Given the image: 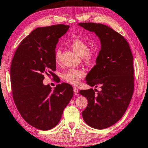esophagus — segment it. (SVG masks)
<instances>
[{"mask_svg": "<svg viewBox=\"0 0 148 148\" xmlns=\"http://www.w3.org/2000/svg\"><path fill=\"white\" fill-rule=\"evenodd\" d=\"M73 89H74V95H78V88H77L76 87H74Z\"/></svg>", "mask_w": 148, "mask_h": 148, "instance_id": "obj_1", "label": "esophagus"}]
</instances>
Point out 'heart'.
I'll return each instance as SVG.
<instances>
[{
  "label": "heart",
  "mask_w": 148,
  "mask_h": 148,
  "mask_svg": "<svg viewBox=\"0 0 148 148\" xmlns=\"http://www.w3.org/2000/svg\"><path fill=\"white\" fill-rule=\"evenodd\" d=\"M72 49L80 56L83 61L86 64H91L97 57V52L94 49H89V44L87 41L79 38H76L70 43ZM61 56L60 49H56L55 53V60L59 63ZM85 75L84 70L77 69H70L62 74V78L68 83L74 84H78L79 79Z\"/></svg>",
  "instance_id": "b5f03b06"
}]
</instances>
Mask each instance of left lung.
<instances>
[{
  "label": "left lung",
  "instance_id": "left-lung-1",
  "mask_svg": "<svg viewBox=\"0 0 148 148\" xmlns=\"http://www.w3.org/2000/svg\"><path fill=\"white\" fill-rule=\"evenodd\" d=\"M78 25L94 32L101 44L96 64L86 78L87 84L101 90L97 94L96 89L79 91L88 102L82 112L84 121L101 130L120 120L130 103L134 88L133 56L127 41L112 28L92 22Z\"/></svg>",
  "mask_w": 148,
  "mask_h": 148
}]
</instances>
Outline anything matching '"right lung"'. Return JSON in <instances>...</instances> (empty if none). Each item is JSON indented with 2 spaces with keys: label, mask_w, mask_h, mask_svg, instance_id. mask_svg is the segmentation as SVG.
I'll return each instance as SVG.
<instances>
[{
  "label": "right lung",
  "mask_w": 148,
  "mask_h": 148,
  "mask_svg": "<svg viewBox=\"0 0 148 148\" xmlns=\"http://www.w3.org/2000/svg\"><path fill=\"white\" fill-rule=\"evenodd\" d=\"M69 27L57 24L36 28L22 41L12 60L14 101L22 118L41 130L57 125L74 94L69 84H58L53 90L43 84L45 76L55 78L56 45Z\"/></svg>",
  "instance_id": "1"
}]
</instances>
